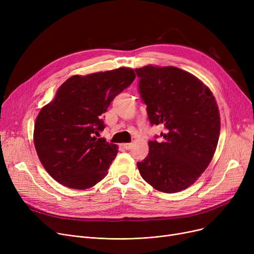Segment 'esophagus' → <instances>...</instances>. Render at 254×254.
Wrapping results in <instances>:
<instances>
[{
	"label": "esophagus",
	"mask_w": 254,
	"mask_h": 254,
	"mask_svg": "<svg viewBox=\"0 0 254 254\" xmlns=\"http://www.w3.org/2000/svg\"><path fill=\"white\" fill-rule=\"evenodd\" d=\"M123 147H124L125 149H127V150H129V149L132 147V145H131L130 143H124V144H123Z\"/></svg>",
	"instance_id": "esophagus-1"
}]
</instances>
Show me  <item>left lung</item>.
I'll use <instances>...</instances> for the list:
<instances>
[{
  "label": "left lung",
  "instance_id": "left-lung-1",
  "mask_svg": "<svg viewBox=\"0 0 254 254\" xmlns=\"http://www.w3.org/2000/svg\"><path fill=\"white\" fill-rule=\"evenodd\" d=\"M135 71L151 126L166 128L162 142H148L149 153L137 167L155 190L181 191L202 175L214 155L220 132L215 98L196 77L175 66L149 64Z\"/></svg>",
  "mask_w": 254,
  "mask_h": 254
}]
</instances>
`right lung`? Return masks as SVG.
Wrapping results in <instances>:
<instances>
[{"instance_id": "1", "label": "right lung", "mask_w": 254, "mask_h": 254, "mask_svg": "<svg viewBox=\"0 0 254 254\" xmlns=\"http://www.w3.org/2000/svg\"><path fill=\"white\" fill-rule=\"evenodd\" d=\"M135 78L129 68L75 75L43 107L36 119L34 143L53 179L66 188L86 190L108 174L118 150L117 145L97 138L105 128L102 115Z\"/></svg>"}]
</instances>
